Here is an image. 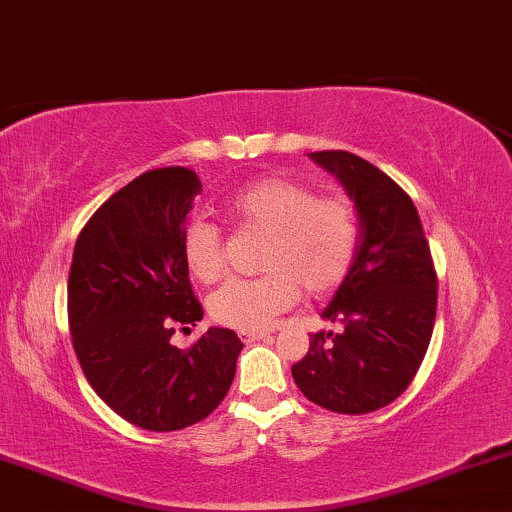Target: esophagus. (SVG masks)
Masks as SVG:
<instances>
[{"mask_svg": "<svg viewBox=\"0 0 512 512\" xmlns=\"http://www.w3.org/2000/svg\"><path fill=\"white\" fill-rule=\"evenodd\" d=\"M262 338H269V333L267 331H241L243 342H255V340H262Z\"/></svg>", "mask_w": 512, "mask_h": 512, "instance_id": "obj_1", "label": "esophagus"}]
</instances>
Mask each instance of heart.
I'll return each instance as SVG.
<instances>
[{
    "mask_svg": "<svg viewBox=\"0 0 512 512\" xmlns=\"http://www.w3.org/2000/svg\"><path fill=\"white\" fill-rule=\"evenodd\" d=\"M226 215L241 229L267 234L260 278H234L210 297L212 319L236 331H264L293 307L300 288L321 295L340 286L359 248V219L345 198H316L286 177L248 181L226 198ZM181 255L198 281L224 276L222 231L205 219L186 224Z\"/></svg>",
    "mask_w": 512,
    "mask_h": 512,
    "instance_id": "b5f03b06",
    "label": "heart"
}]
</instances>
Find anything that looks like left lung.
<instances>
[{
  "label": "left lung",
  "mask_w": 512,
  "mask_h": 512,
  "mask_svg": "<svg viewBox=\"0 0 512 512\" xmlns=\"http://www.w3.org/2000/svg\"><path fill=\"white\" fill-rule=\"evenodd\" d=\"M340 181L359 217V248L323 319L340 333H312L293 364L304 397L335 413L392 404L428 352L437 274L413 200L385 172L347 151L309 153Z\"/></svg>",
  "instance_id": "8db88e82"
}]
</instances>
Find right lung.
Instances as JSON below:
<instances>
[{
    "label": "right lung",
    "mask_w": 512,
    "mask_h": 512,
    "mask_svg": "<svg viewBox=\"0 0 512 512\" xmlns=\"http://www.w3.org/2000/svg\"><path fill=\"white\" fill-rule=\"evenodd\" d=\"M196 172L163 167L113 193L77 236L68 276L73 347L94 392L151 432L184 430L222 404L243 342L210 328L191 349L177 328L203 319L181 255Z\"/></svg>",
    "instance_id": "right-lung-1"
}]
</instances>
